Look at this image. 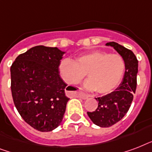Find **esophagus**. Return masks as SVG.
<instances>
[{"label": "esophagus", "mask_w": 152, "mask_h": 152, "mask_svg": "<svg viewBox=\"0 0 152 152\" xmlns=\"http://www.w3.org/2000/svg\"><path fill=\"white\" fill-rule=\"evenodd\" d=\"M79 97L81 98V99H87L88 97H89V95L88 94H85V93H83V92H80L77 94Z\"/></svg>", "instance_id": "obj_1"}]
</instances>
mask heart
<instances>
[{
	"mask_svg": "<svg viewBox=\"0 0 152 152\" xmlns=\"http://www.w3.org/2000/svg\"><path fill=\"white\" fill-rule=\"evenodd\" d=\"M59 71L68 84H77L87 74L88 80L83 87L89 91H96L100 95H107L121 82L125 61L119 54L95 50L80 55L74 61L62 59Z\"/></svg>",
	"mask_w": 152,
	"mask_h": 152,
	"instance_id": "heart-1",
	"label": "heart"
}]
</instances>
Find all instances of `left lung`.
I'll return each instance as SVG.
<instances>
[{
    "mask_svg": "<svg viewBox=\"0 0 152 152\" xmlns=\"http://www.w3.org/2000/svg\"><path fill=\"white\" fill-rule=\"evenodd\" d=\"M106 45L113 47L122 56L125 61V72L121 83L116 90L106 95L95 98L99 102L97 109L93 112H88L92 122L102 128L112 126L126 114L136 92L138 72V61L132 51L114 42H107Z\"/></svg>",
    "mask_w": 152,
    "mask_h": 152,
    "instance_id": "1",
    "label": "left lung"
}]
</instances>
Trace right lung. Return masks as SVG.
Masks as SVG:
<instances>
[{
	"mask_svg": "<svg viewBox=\"0 0 152 152\" xmlns=\"http://www.w3.org/2000/svg\"><path fill=\"white\" fill-rule=\"evenodd\" d=\"M65 52L37 46L20 54L11 66L13 102L22 118L40 132L58 127L69 99L60 77L59 64Z\"/></svg>",
	"mask_w": 152,
	"mask_h": 152,
	"instance_id": "right-lung-1",
	"label": "right lung"
}]
</instances>
